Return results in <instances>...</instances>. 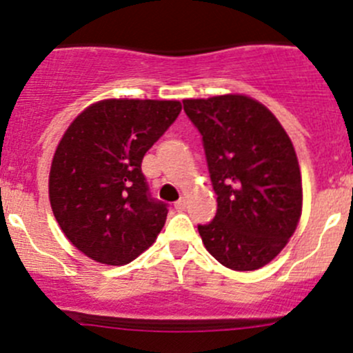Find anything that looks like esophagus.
I'll return each mask as SVG.
<instances>
[{
    "mask_svg": "<svg viewBox=\"0 0 353 353\" xmlns=\"http://www.w3.org/2000/svg\"><path fill=\"white\" fill-rule=\"evenodd\" d=\"M186 205H188L186 198H181L179 201H176V203H174V208H176L177 212H183V210L186 208Z\"/></svg>",
    "mask_w": 353,
    "mask_h": 353,
    "instance_id": "1",
    "label": "esophagus"
}]
</instances>
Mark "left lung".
Here are the masks:
<instances>
[{
    "label": "left lung",
    "mask_w": 353,
    "mask_h": 353,
    "mask_svg": "<svg viewBox=\"0 0 353 353\" xmlns=\"http://www.w3.org/2000/svg\"><path fill=\"white\" fill-rule=\"evenodd\" d=\"M203 137L216 215L198 225L223 266L252 272L288 243L302 213V179L290 138L275 116L245 95L186 99Z\"/></svg>",
    "instance_id": "left-lung-1"
}]
</instances>
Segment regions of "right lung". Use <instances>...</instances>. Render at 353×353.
I'll use <instances>...</instances> for the list:
<instances>
[{
	"mask_svg": "<svg viewBox=\"0 0 353 353\" xmlns=\"http://www.w3.org/2000/svg\"><path fill=\"white\" fill-rule=\"evenodd\" d=\"M177 101L108 99L63 134L49 172V199L70 243L104 265L133 261L155 243L167 205L152 198L141 160L181 112Z\"/></svg>",
	"mask_w": 353,
	"mask_h": 353,
	"instance_id": "obj_1",
	"label": "right lung"
}]
</instances>
